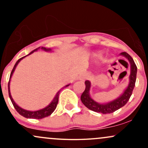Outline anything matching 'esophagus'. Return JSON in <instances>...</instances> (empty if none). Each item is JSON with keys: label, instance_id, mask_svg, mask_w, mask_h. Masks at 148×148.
<instances>
[{"label": "esophagus", "instance_id": "esophagus-1", "mask_svg": "<svg viewBox=\"0 0 148 148\" xmlns=\"http://www.w3.org/2000/svg\"><path fill=\"white\" fill-rule=\"evenodd\" d=\"M88 77V75L87 74H81V75L80 76L79 79H80V80H82V81H84V80H86Z\"/></svg>", "mask_w": 148, "mask_h": 148}]
</instances>
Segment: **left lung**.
I'll use <instances>...</instances> for the list:
<instances>
[{
    "label": "left lung",
    "mask_w": 148,
    "mask_h": 148,
    "mask_svg": "<svg viewBox=\"0 0 148 148\" xmlns=\"http://www.w3.org/2000/svg\"><path fill=\"white\" fill-rule=\"evenodd\" d=\"M121 55L124 56L128 59L131 64V74L130 76V84L128 87L120 97L111 101L109 103H107L106 104H101V103H97L90 97L89 95V90L90 88V82L89 81H86V89L84 92L82 93L81 96V99L82 103L89 108L91 111L97 113H101L103 114H107V113H112L115 112L121 107L125 106L127 103V101L130 99V97L132 96V92L135 86L136 80V73H137V67L136 65L135 62L132 57L126 52L121 53Z\"/></svg>",
    "instance_id": "left-lung-1"
}]
</instances>
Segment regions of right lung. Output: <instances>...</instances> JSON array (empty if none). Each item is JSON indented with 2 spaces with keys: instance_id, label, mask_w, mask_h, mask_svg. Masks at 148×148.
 Instances as JSON below:
<instances>
[{
  "instance_id": "add662e5",
  "label": "right lung",
  "mask_w": 148,
  "mask_h": 148,
  "mask_svg": "<svg viewBox=\"0 0 148 148\" xmlns=\"http://www.w3.org/2000/svg\"><path fill=\"white\" fill-rule=\"evenodd\" d=\"M40 47H38V48L35 49V50H33V51H31L30 53L28 55H30V54L33 53L34 51H37V49H40ZM42 49H43L44 51H51V49H47L45 48V47H42L41 48ZM27 55V56H28ZM25 56H23L21 58H19L18 60L16 61V64H14V67H13L12 70L11 72V74H10V81L9 82H8V92H9V97L10 98V100H11L13 106H14V108L16 109V111L18 112V113H19L20 115H22V116L25 117V118H33V119H42V118H45L47 116H49L51 113L55 111V109L56 108V106H57V104L58 103V98H59V95H60V92L61 91L59 90L58 92V93L56 94V95L55 97H54L53 100L52 101V102L50 103V104L48 106H47L46 108H43V109H41V110H39V111H26V110H24L23 109V108H20L19 106H18V105H16V103L14 102V100H13L12 98V96H11V94H10V79H11L12 77V75L13 72H14L15 68H16V65H17L18 62L21 61V60L23 58H25ZM69 86V85H67L66 86H64V87H67V86Z\"/></svg>"
}]
</instances>
